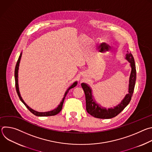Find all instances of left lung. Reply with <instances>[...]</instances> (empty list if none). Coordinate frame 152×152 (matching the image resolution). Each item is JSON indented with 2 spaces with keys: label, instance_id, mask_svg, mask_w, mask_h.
<instances>
[{
  "label": "left lung",
  "instance_id": "obj_1",
  "mask_svg": "<svg viewBox=\"0 0 152 152\" xmlns=\"http://www.w3.org/2000/svg\"><path fill=\"white\" fill-rule=\"evenodd\" d=\"M125 59L130 63L131 72L129 76L128 93L126 94L121 102L114 107L106 108L96 101L92 93V89L87 83H82L81 86L84 91L86 99V110L91 115L98 118L108 119L115 117L120 114L129 103L132 96L136 82V67L134 58L131 52H127Z\"/></svg>",
  "mask_w": 152,
  "mask_h": 152
}]
</instances>
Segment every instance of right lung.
Masks as SVG:
<instances>
[{
	"mask_svg": "<svg viewBox=\"0 0 152 152\" xmlns=\"http://www.w3.org/2000/svg\"><path fill=\"white\" fill-rule=\"evenodd\" d=\"M21 55H22V52H21L19 57H18V61L17 62V64H16V66H15V72H14V76H15V88H16V91H17V94L19 97V99H20V100L21 101V102H22L25 106L26 107L28 108V109L34 115H37V116H39V117H46V116H52V115H55L56 114H58L62 110V105H63V103H64V99H65V97H66V95L67 94L68 92L69 91V90L74 87H75V86L77 85V82L76 81L70 87L66 90V91L65 92V94H64V97L62 98L61 102H60V103L58 104V106L55 108L54 110H52V111H47V112H38V111H36L34 110H32L31 107H30L25 102L24 100H23L22 97H21V95H20V91H19V87H18V68H19V65H20V59H21Z\"/></svg>",
	"mask_w": 152,
	"mask_h": 152,
	"instance_id": "obj_1",
	"label": "right lung"
}]
</instances>
